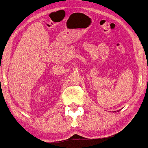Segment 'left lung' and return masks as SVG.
I'll use <instances>...</instances> for the list:
<instances>
[{"label": "left lung", "instance_id": "left-lung-1", "mask_svg": "<svg viewBox=\"0 0 148 148\" xmlns=\"http://www.w3.org/2000/svg\"><path fill=\"white\" fill-rule=\"evenodd\" d=\"M119 110H117V112H119ZM114 112H116V111H114Z\"/></svg>", "mask_w": 148, "mask_h": 148}]
</instances>
